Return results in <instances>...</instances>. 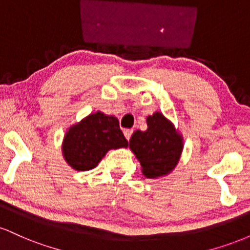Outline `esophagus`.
I'll return each mask as SVG.
<instances>
[{
	"mask_svg": "<svg viewBox=\"0 0 250 250\" xmlns=\"http://www.w3.org/2000/svg\"><path fill=\"white\" fill-rule=\"evenodd\" d=\"M123 134H125V139H127L129 141V140H130V137H131V134H133V129H125Z\"/></svg>",
	"mask_w": 250,
	"mask_h": 250,
	"instance_id": "1",
	"label": "esophagus"
}]
</instances>
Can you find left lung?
Here are the masks:
<instances>
[{"label":"left lung","instance_id":"obj_1","mask_svg":"<svg viewBox=\"0 0 250 250\" xmlns=\"http://www.w3.org/2000/svg\"><path fill=\"white\" fill-rule=\"evenodd\" d=\"M148 129L131 135L129 147L141 163L142 173L149 179L170 173L179 162L183 149L182 137L174 125L155 113L147 117Z\"/></svg>","mask_w":250,"mask_h":250}]
</instances>
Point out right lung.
Masks as SVG:
<instances>
[{
    "label": "right lung",
    "instance_id": "right-lung-1",
    "mask_svg": "<svg viewBox=\"0 0 250 250\" xmlns=\"http://www.w3.org/2000/svg\"><path fill=\"white\" fill-rule=\"evenodd\" d=\"M128 147L119 120L96 111L69 128L63 140V156L76 170L95 168L110 149Z\"/></svg>",
    "mask_w": 250,
    "mask_h": 250
}]
</instances>
